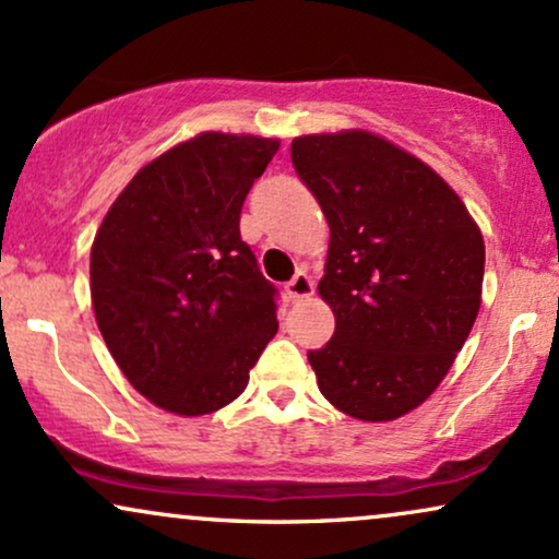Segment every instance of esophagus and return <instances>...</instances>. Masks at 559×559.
Instances as JSON below:
<instances>
[{
  "label": "esophagus",
  "mask_w": 559,
  "mask_h": 559,
  "mask_svg": "<svg viewBox=\"0 0 559 559\" xmlns=\"http://www.w3.org/2000/svg\"><path fill=\"white\" fill-rule=\"evenodd\" d=\"M285 293H287V298H290V300L311 298V295H313V282H311V277H308L306 272H298V274H295V277L285 285Z\"/></svg>",
  "instance_id": "34e87169"
}]
</instances>
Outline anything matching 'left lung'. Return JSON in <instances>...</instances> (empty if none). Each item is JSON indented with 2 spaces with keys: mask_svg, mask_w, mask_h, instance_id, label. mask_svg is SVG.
Instances as JSON below:
<instances>
[{
  "mask_svg": "<svg viewBox=\"0 0 559 559\" xmlns=\"http://www.w3.org/2000/svg\"><path fill=\"white\" fill-rule=\"evenodd\" d=\"M290 156L330 222L319 295L334 334L308 364L334 408L392 421L437 390L468 340L481 229L435 169L366 130L300 135Z\"/></svg>",
  "mask_w": 559,
  "mask_h": 559,
  "instance_id": "1",
  "label": "left lung"
}]
</instances>
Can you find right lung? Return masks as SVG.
Wrapping results in <instances>:
<instances>
[{
	"instance_id": "1",
	"label": "right lung",
	"mask_w": 559,
	"mask_h": 559,
	"mask_svg": "<svg viewBox=\"0 0 559 559\" xmlns=\"http://www.w3.org/2000/svg\"><path fill=\"white\" fill-rule=\"evenodd\" d=\"M280 141L201 133L117 195L91 248V300L111 358L159 408L203 416L246 390L277 334V287L240 238V209Z\"/></svg>"
}]
</instances>
